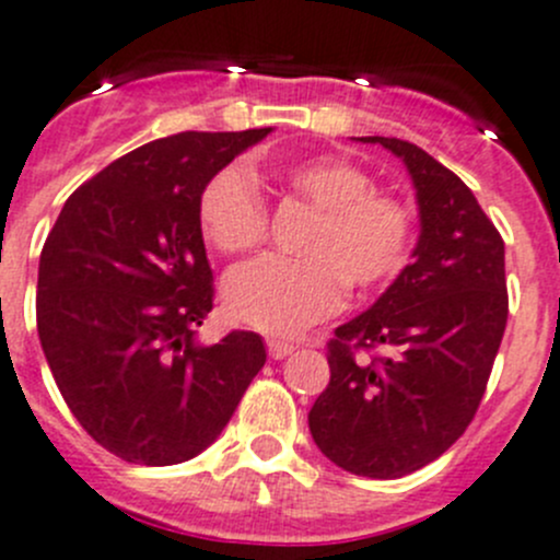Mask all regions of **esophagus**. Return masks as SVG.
<instances>
[{
	"label": "esophagus",
	"instance_id": "esophagus-1",
	"mask_svg": "<svg viewBox=\"0 0 560 560\" xmlns=\"http://www.w3.org/2000/svg\"><path fill=\"white\" fill-rule=\"evenodd\" d=\"M268 352H270V358L281 361V358H287L295 352V345H292V341H284V339H268Z\"/></svg>",
	"mask_w": 560,
	"mask_h": 560
}]
</instances>
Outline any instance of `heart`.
<instances>
[{
	"label": "heart",
	"instance_id": "obj_1",
	"mask_svg": "<svg viewBox=\"0 0 560 560\" xmlns=\"http://www.w3.org/2000/svg\"><path fill=\"white\" fill-rule=\"evenodd\" d=\"M292 197L314 208L301 237L303 257H262L232 270L224 301L232 317L268 334H295L328 317L347 284L380 290L410 262L416 219L410 205L374 188L366 170L319 155L281 170ZM268 205L252 172L230 164L199 194V226L221 254H246L268 237Z\"/></svg>",
	"mask_w": 560,
	"mask_h": 560
}]
</instances>
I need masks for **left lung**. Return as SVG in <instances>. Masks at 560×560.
<instances>
[{
  "label": "left lung",
  "instance_id": "8db88e82",
  "mask_svg": "<svg viewBox=\"0 0 560 560\" xmlns=\"http://www.w3.org/2000/svg\"><path fill=\"white\" fill-rule=\"evenodd\" d=\"M361 142L405 161L421 237L380 301L336 328L308 430L339 468L401 479L452 448L479 410L509 319L506 262L501 232L452 170L405 139Z\"/></svg>",
  "mask_w": 560,
  "mask_h": 560
}]
</instances>
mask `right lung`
Listing matches in <instances>:
<instances>
[{
	"mask_svg": "<svg viewBox=\"0 0 560 560\" xmlns=\"http://www.w3.org/2000/svg\"><path fill=\"white\" fill-rule=\"evenodd\" d=\"M268 133L186 130L142 144L81 183L43 243V352L75 421L125 463L197 457L265 366L254 330L213 347L194 330L215 295L199 194Z\"/></svg>",
	"mask_w": 560,
	"mask_h": 560,
	"instance_id": "add662e5",
	"label": "right lung"
}]
</instances>
